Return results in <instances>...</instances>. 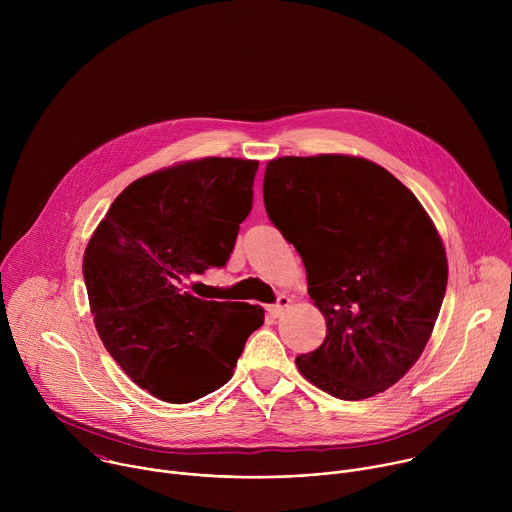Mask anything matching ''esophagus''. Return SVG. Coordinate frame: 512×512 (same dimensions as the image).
Wrapping results in <instances>:
<instances>
[{
    "label": "esophagus",
    "mask_w": 512,
    "mask_h": 512,
    "mask_svg": "<svg viewBox=\"0 0 512 512\" xmlns=\"http://www.w3.org/2000/svg\"><path fill=\"white\" fill-rule=\"evenodd\" d=\"M289 304H291V300H289V296H279L277 298V304H273V306H269V314L273 316V318H279L287 308H289Z\"/></svg>",
    "instance_id": "obj_1"
}]
</instances>
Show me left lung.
Segmentation results:
<instances>
[{
	"instance_id": "obj_1",
	"label": "left lung",
	"mask_w": 512,
	"mask_h": 512,
	"mask_svg": "<svg viewBox=\"0 0 512 512\" xmlns=\"http://www.w3.org/2000/svg\"><path fill=\"white\" fill-rule=\"evenodd\" d=\"M263 200L326 320L298 371L344 401L393 387L421 356L448 285L446 249L421 202L379 164L344 154L267 162Z\"/></svg>"
}]
</instances>
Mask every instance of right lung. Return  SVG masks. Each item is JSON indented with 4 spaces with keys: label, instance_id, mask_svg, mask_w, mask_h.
Wrapping results in <instances>:
<instances>
[{
    "label": "right lung",
    "instance_id": "right-lung-1",
    "mask_svg": "<svg viewBox=\"0 0 512 512\" xmlns=\"http://www.w3.org/2000/svg\"><path fill=\"white\" fill-rule=\"evenodd\" d=\"M257 160L200 158L131 182L89 239L95 328L123 373L166 403L221 389L263 308L206 302L184 281L223 267L251 212Z\"/></svg>",
    "mask_w": 512,
    "mask_h": 512
}]
</instances>
